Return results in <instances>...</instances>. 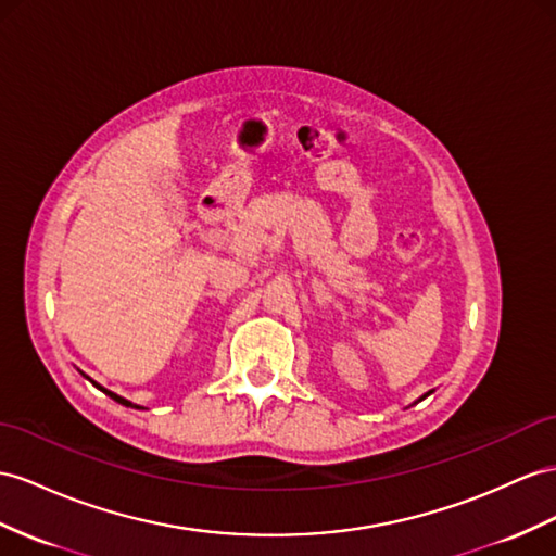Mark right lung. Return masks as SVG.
I'll use <instances>...</instances> for the list:
<instances>
[{"mask_svg":"<svg viewBox=\"0 0 556 556\" xmlns=\"http://www.w3.org/2000/svg\"><path fill=\"white\" fill-rule=\"evenodd\" d=\"M93 382V380H91ZM93 386L98 388V390H103L108 396H110V400H115L117 404H122V406H131V408H140V406H136V404H131L129 400H124V396H119V394H115V392H110V390H105V388H101V386H98V382H93Z\"/></svg>","mask_w":556,"mask_h":556,"instance_id":"right-lung-1","label":"right lung"}]
</instances>
